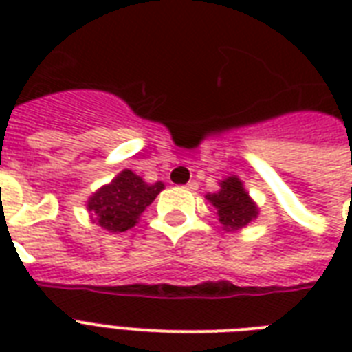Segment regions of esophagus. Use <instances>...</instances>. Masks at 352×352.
I'll use <instances>...</instances> for the list:
<instances>
[{
    "label": "esophagus",
    "instance_id": "esophagus-1",
    "mask_svg": "<svg viewBox=\"0 0 352 352\" xmlns=\"http://www.w3.org/2000/svg\"><path fill=\"white\" fill-rule=\"evenodd\" d=\"M197 186H199L197 181H190L184 188H186V190H197Z\"/></svg>",
    "mask_w": 352,
    "mask_h": 352
}]
</instances>
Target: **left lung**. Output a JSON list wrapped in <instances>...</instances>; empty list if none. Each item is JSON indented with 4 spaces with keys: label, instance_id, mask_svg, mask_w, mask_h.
<instances>
[{
    "label": "left lung",
    "instance_id": "8db88e82",
    "mask_svg": "<svg viewBox=\"0 0 352 352\" xmlns=\"http://www.w3.org/2000/svg\"><path fill=\"white\" fill-rule=\"evenodd\" d=\"M206 199L217 208L221 225H225V228L237 230L257 217L256 204L252 203L237 177H228L221 182L219 192L208 193Z\"/></svg>",
    "mask_w": 352,
    "mask_h": 352
}]
</instances>
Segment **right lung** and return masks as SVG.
<instances>
[{
    "label": "right lung",
    "instance_id": "right-lung-1",
    "mask_svg": "<svg viewBox=\"0 0 352 352\" xmlns=\"http://www.w3.org/2000/svg\"><path fill=\"white\" fill-rule=\"evenodd\" d=\"M162 188V182L146 184L131 170H124L111 184L100 188L89 199L87 208L102 228L126 232L135 226L138 215L153 203Z\"/></svg>",
    "mask_w": 352,
    "mask_h": 352
}]
</instances>
